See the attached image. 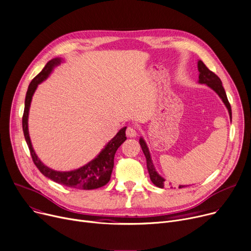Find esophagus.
Returning <instances> with one entry per match:
<instances>
[{
	"label": "esophagus",
	"instance_id": "obj_1",
	"mask_svg": "<svg viewBox=\"0 0 251 251\" xmlns=\"http://www.w3.org/2000/svg\"><path fill=\"white\" fill-rule=\"evenodd\" d=\"M126 133L127 137H129V138H134V137L137 136V128H136V126H127Z\"/></svg>",
	"mask_w": 251,
	"mask_h": 251
}]
</instances>
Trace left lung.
<instances>
[{"label": "left lung", "mask_w": 251, "mask_h": 251, "mask_svg": "<svg viewBox=\"0 0 251 251\" xmlns=\"http://www.w3.org/2000/svg\"><path fill=\"white\" fill-rule=\"evenodd\" d=\"M198 70H199V81L198 82L201 83V84L208 85L210 88L213 89L219 95V98L222 100V101L224 102L225 106L228 109L230 119L232 118L231 106H230V103L227 100L226 92H225V90L222 86V82H221L219 77L214 72H212L211 70H209L207 68V66L201 60L198 61ZM140 145L142 147V150H143L145 156H146V159H147V168H148V171H149L151 181L152 182V184L155 186H157L159 188H164L166 180L158 174V172L156 171L155 167H153V164H152V161H151V155H150L149 148L147 147L146 142L142 138L140 139ZM183 187H185V186H183V185L179 186V188H183ZM171 188H173V187H171Z\"/></svg>", "instance_id": "1"}]
</instances>
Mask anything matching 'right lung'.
Here are the masks:
<instances>
[{
  "mask_svg": "<svg viewBox=\"0 0 251 251\" xmlns=\"http://www.w3.org/2000/svg\"><path fill=\"white\" fill-rule=\"evenodd\" d=\"M60 62H61V58H54L50 60L45 65L43 70L38 74L35 78H33L31 83L29 84V87L26 93L25 108H24L23 119H22L24 137L29 147L31 157L35 166L45 177L49 178L50 180L56 183L64 185L66 187H70V188H76V189H81V190L98 189L106 185L110 180L111 172L113 169V160H114L115 151H118L120 146L126 140V126L120 129V131L115 134V137L112 138V140L100 152V155L98 157L94 158L85 166L77 170L69 171V172L54 171L48 168L47 166H45L39 160V158L37 157L31 144V140L29 137V130H28V115H29L32 96L38 84L41 83L43 80H45L49 76V74L52 72L53 68L57 65H59Z\"/></svg>",
  "mask_w": 251,
  "mask_h": 251,
  "instance_id": "obj_1",
  "label": "right lung"
}]
</instances>
